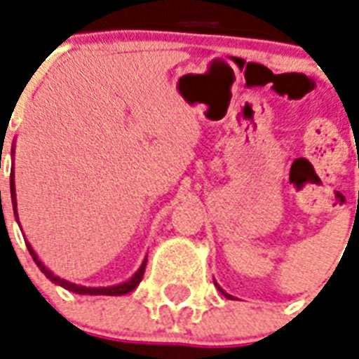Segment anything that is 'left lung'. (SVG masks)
I'll return each mask as SVG.
<instances>
[{
  "mask_svg": "<svg viewBox=\"0 0 359 359\" xmlns=\"http://www.w3.org/2000/svg\"><path fill=\"white\" fill-rule=\"evenodd\" d=\"M216 285H218V283H216ZM218 290H219V292H222V294L225 296V298H229V300H231V298H233V296H231V294H227V292H225V290L222 289V287H219V285H218Z\"/></svg>",
  "mask_w": 359,
  "mask_h": 359,
  "instance_id": "1",
  "label": "left lung"
}]
</instances>
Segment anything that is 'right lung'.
<instances>
[{
  "mask_svg": "<svg viewBox=\"0 0 359 359\" xmlns=\"http://www.w3.org/2000/svg\"><path fill=\"white\" fill-rule=\"evenodd\" d=\"M14 154V147L13 151H11ZM11 199H13V208H14V216L18 218V212H16V188H14V175H11ZM27 244V250H29L31 257H33V261H35V264L39 268H41V272L46 276L50 281H53L55 285H59V287H63V289L70 290V292H76V294H91V296H123V294H128V292H132V290L140 285V281L143 279V273H145V266H147V257L145 261L141 262L140 270L132 276V278L128 279V281H124V283H119V285H111V287H86V285H76V283H70V281H67V279H61L59 276H55V273L52 272V270H48L44 264H42V261L39 259V255L35 253V250L31 248L29 242H25Z\"/></svg>",
  "mask_w": 359,
  "mask_h": 359,
  "instance_id": "obj_1",
  "label": "right lung"
}]
</instances>
